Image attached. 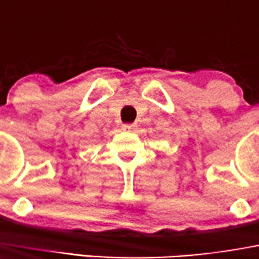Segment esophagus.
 I'll list each match as a JSON object with an SVG mask.
<instances>
[{
  "instance_id": "1",
  "label": "esophagus",
  "mask_w": 259,
  "mask_h": 259,
  "mask_svg": "<svg viewBox=\"0 0 259 259\" xmlns=\"http://www.w3.org/2000/svg\"><path fill=\"white\" fill-rule=\"evenodd\" d=\"M136 127V124H123V130L124 131H131Z\"/></svg>"
}]
</instances>
